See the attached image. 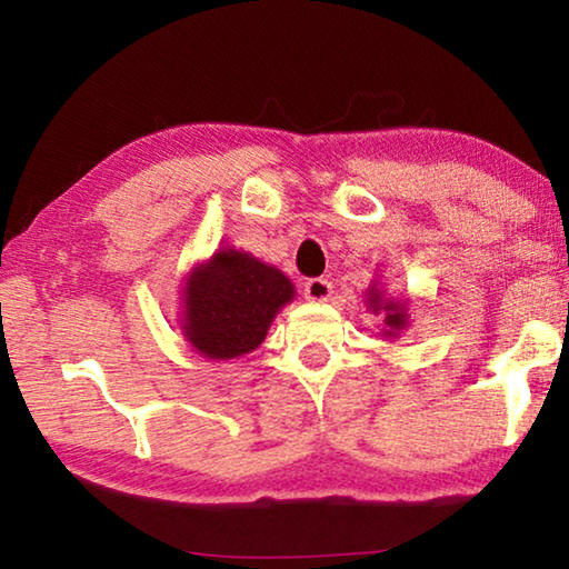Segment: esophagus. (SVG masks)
Segmentation results:
<instances>
[{"mask_svg":"<svg viewBox=\"0 0 569 569\" xmlns=\"http://www.w3.org/2000/svg\"><path fill=\"white\" fill-rule=\"evenodd\" d=\"M303 293L308 301H329L333 293V286L326 281V278H311V281L303 286Z\"/></svg>","mask_w":569,"mask_h":569,"instance_id":"1","label":"esophagus"}]
</instances>
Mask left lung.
I'll list each match as a JSON object with an SVG mask.
<instances>
[{"label":"left lung","mask_w":569,"mask_h":569,"mask_svg":"<svg viewBox=\"0 0 569 569\" xmlns=\"http://www.w3.org/2000/svg\"><path fill=\"white\" fill-rule=\"evenodd\" d=\"M366 308H369L373 316H381L383 319V329H381L383 339H399V336L409 329L411 323L409 298L387 296L379 288L377 278H373L369 291H366Z\"/></svg>","instance_id":"left-lung-1"}]
</instances>
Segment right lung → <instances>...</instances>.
<instances>
[{
    "instance_id": "right-lung-1",
    "label": "right lung",
    "mask_w": 569,
    "mask_h": 569,
    "mask_svg": "<svg viewBox=\"0 0 569 569\" xmlns=\"http://www.w3.org/2000/svg\"><path fill=\"white\" fill-rule=\"evenodd\" d=\"M180 293V331L188 346L210 361H228L266 341L296 286L276 266L228 246L192 266Z\"/></svg>"
}]
</instances>
